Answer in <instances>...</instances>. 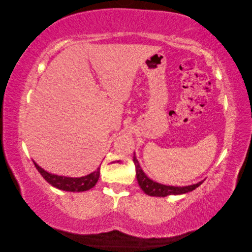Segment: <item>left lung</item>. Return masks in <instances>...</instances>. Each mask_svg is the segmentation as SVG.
Returning a JSON list of instances; mask_svg holds the SVG:
<instances>
[{
    "instance_id": "left-lung-1",
    "label": "left lung",
    "mask_w": 252,
    "mask_h": 252,
    "mask_svg": "<svg viewBox=\"0 0 252 252\" xmlns=\"http://www.w3.org/2000/svg\"><path fill=\"white\" fill-rule=\"evenodd\" d=\"M133 161H134L135 168H136V179L138 182V185L141 186L143 191L146 192V194L149 196L165 197L169 195H181V194H185V192L194 190L198 186L202 184V182H199V183L197 184L184 186V187H175V186H167V185L159 184L147 178L145 173L142 171L140 163H138L135 156H133Z\"/></svg>"
}]
</instances>
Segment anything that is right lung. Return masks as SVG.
I'll use <instances>...</instances> for the list:
<instances>
[{
    "label": "right lung",
    "instance_id": "add662e5",
    "mask_svg": "<svg viewBox=\"0 0 252 252\" xmlns=\"http://www.w3.org/2000/svg\"><path fill=\"white\" fill-rule=\"evenodd\" d=\"M36 170L39 171L40 174L43 176V179L53 185L58 189L67 190V191H84L88 190L95 186L97 183L99 178V168L94 171L87 176H82V178H66V176H58L46 172L42 168H40L35 162H33Z\"/></svg>",
    "mask_w": 252,
    "mask_h": 252
}]
</instances>
